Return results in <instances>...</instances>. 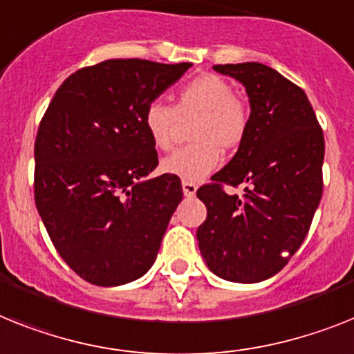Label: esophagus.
Wrapping results in <instances>:
<instances>
[{
  "mask_svg": "<svg viewBox=\"0 0 354 354\" xmlns=\"http://www.w3.org/2000/svg\"><path fill=\"white\" fill-rule=\"evenodd\" d=\"M183 192L186 197H194L197 194V184L195 183H188V180H184L183 183Z\"/></svg>",
  "mask_w": 354,
  "mask_h": 354,
  "instance_id": "1",
  "label": "esophagus"
}]
</instances>
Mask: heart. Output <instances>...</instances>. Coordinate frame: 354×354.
Returning a JSON list of instances; mask_svg holds the SVG:
<instances>
[{
  "instance_id": "heart-1",
  "label": "heart",
  "mask_w": 354,
  "mask_h": 354,
  "mask_svg": "<svg viewBox=\"0 0 354 354\" xmlns=\"http://www.w3.org/2000/svg\"><path fill=\"white\" fill-rule=\"evenodd\" d=\"M194 118L189 137L195 142L160 160L162 174L188 183H197L217 170L221 148L233 150L241 145L250 122L246 106L235 97L232 83L217 74H203L180 86L175 106L160 99L146 104L142 124L157 150H168L180 121Z\"/></svg>"
}]
</instances>
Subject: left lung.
Wrapping results in <instances>:
<instances>
[{
  "instance_id": "1",
  "label": "left lung",
  "mask_w": 354,
  "mask_h": 354,
  "mask_svg": "<svg viewBox=\"0 0 354 354\" xmlns=\"http://www.w3.org/2000/svg\"><path fill=\"white\" fill-rule=\"evenodd\" d=\"M244 84L250 122L233 159L197 189L208 217L198 250L217 277L255 284L277 275L299 250L322 197L324 133L300 86L262 63L215 65ZM224 183L245 186L227 196Z\"/></svg>"
}]
</instances>
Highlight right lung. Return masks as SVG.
Returning <instances> with one entry per match:
<instances>
[{
    "mask_svg": "<svg viewBox=\"0 0 354 354\" xmlns=\"http://www.w3.org/2000/svg\"><path fill=\"white\" fill-rule=\"evenodd\" d=\"M189 63L108 59L65 79L34 145V198L61 259L90 284H128L150 270L175 208L179 177L159 165L146 104Z\"/></svg>",
    "mask_w": 354,
    "mask_h": 354,
    "instance_id": "1",
    "label": "right lung"
}]
</instances>
